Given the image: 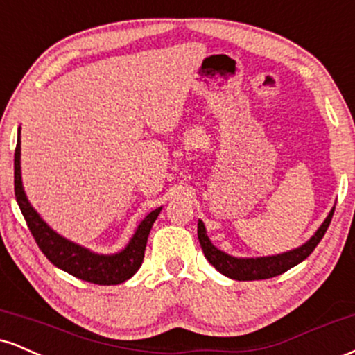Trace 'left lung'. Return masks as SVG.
Masks as SVG:
<instances>
[{
    "mask_svg": "<svg viewBox=\"0 0 355 355\" xmlns=\"http://www.w3.org/2000/svg\"><path fill=\"white\" fill-rule=\"evenodd\" d=\"M332 215L334 209L331 210V214L327 215V218L324 220V223L319 227V230L313 234V237L309 240L307 243H304L302 247L291 252H285V254L280 255L260 257V259H235V257L223 254L222 250H218L217 247H214L210 243V239L207 237L205 225H203L202 220H198L197 232L203 254H205L207 260L217 268L220 274L235 280H262L284 274L288 268L295 267L297 263H300L302 260L307 259V257L313 252V248L319 245V242L325 235V232H327L329 225H331Z\"/></svg>",
    "mask_w": 355,
    "mask_h": 355,
    "instance_id": "8db88e82",
    "label": "left lung"
}]
</instances>
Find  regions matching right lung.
<instances>
[{
	"mask_svg": "<svg viewBox=\"0 0 355 355\" xmlns=\"http://www.w3.org/2000/svg\"><path fill=\"white\" fill-rule=\"evenodd\" d=\"M21 141H16L15 150V197L26 225L33 235L35 242L38 243L40 250L46 255L55 267L76 279L87 280L89 284L98 285H116L128 280L130 277L137 274L145 257L146 240H148L150 230L153 222L157 220L162 209L153 210L145 217L144 222L138 225V229L130 240L125 250L115 255H98L92 254L87 248L76 245L70 240L60 237L56 232H53L46 223L40 218V215L33 210V207L28 202L24 195L21 183V166H19V155H21Z\"/></svg>",
	"mask_w": 355,
	"mask_h": 355,
	"instance_id": "obj_1",
	"label": "right lung"
}]
</instances>
